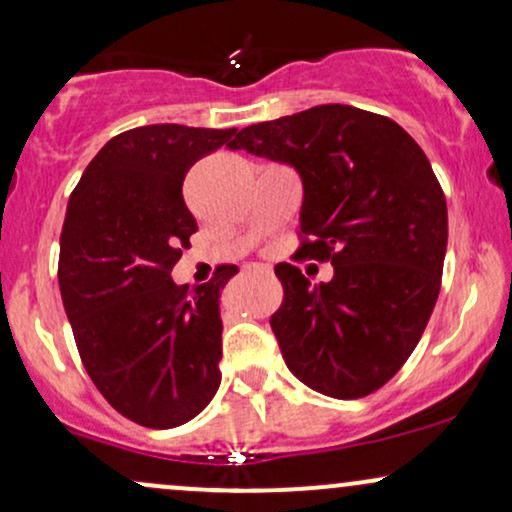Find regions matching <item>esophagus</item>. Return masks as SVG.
I'll return each mask as SVG.
<instances>
[{"instance_id":"1","label":"esophagus","mask_w":512,"mask_h":512,"mask_svg":"<svg viewBox=\"0 0 512 512\" xmlns=\"http://www.w3.org/2000/svg\"><path fill=\"white\" fill-rule=\"evenodd\" d=\"M243 272H248V274H272V269L264 267V264H248Z\"/></svg>"}]
</instances>
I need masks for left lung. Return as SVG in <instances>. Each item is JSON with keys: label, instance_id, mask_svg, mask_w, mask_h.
<instances>
[{"label": "left lung", "instance_id": "obj_1", "mask_svg": "<svg viewBox=\"0 0 512 512\" xmlns=\"http://www.w3.org/2000/svg\"><path fill=\"white\" fill-rule=\"evenodd\" d=\"M233 151L289 163L303 180L301 248L332 262L327 284L274 267L284 303L269 317L286 366L310 390L358 399L380 390L419 344L448 248V207L421 146L354 105L240 129Z\"/></svg>", "mask_w": 512, "mask_h": 512}]
</instances>
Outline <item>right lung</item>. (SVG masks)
<instances>
[{
  "label": "right lung",
  "instance_id": "1",
  "mask_svg": "<svg viewBox=\"0 0 512 512\" xmlns=\"http://www.w3.org/2000/svg\"><path fill=\"white\" fill-rule=\"evenodd\" d=\"M238 129L146 125L117 134L69 197L60 291L93 385L134 424H187L221 383L219 296L238 267L207 284L170 279L197 221L182 180Z\"/></svg>",
  "mask_w": 512,
  "mask_h": 512
}]
</instances>
